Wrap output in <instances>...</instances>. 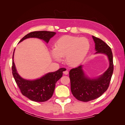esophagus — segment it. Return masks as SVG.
Masks as SVG:
<instances>
[{"label":"esophagus","instance_id":"esophagus-1","mask_svg":"<svg viewBox=\"0 0 125 125\" xmlns=\"http://www.w3.org/2000/svg\"><path fill=\"white\" fill-rule=\"evenodd\" d=\"M63 73L64 74H66V75L68 74V73H69L68 71L67 70H65V71H64L63 72Z\"/></svg>","mask_w":125,"mask_h":125}]
</instances>
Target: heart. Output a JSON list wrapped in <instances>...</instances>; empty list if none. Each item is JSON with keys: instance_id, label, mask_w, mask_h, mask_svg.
Returning a JSON list of instances; mask_svg holds the SVG:
<instances>
[{"instance_id": "1", "label": "heart", "mask_w": 125, "mask_h": 125, "mask_svg": "<svg viewBox=\"0 0 125 125\" xmlns=\"http://www.w3.org/2000/svg\"><path fill=\"white\" fill-rule=\"evenodd\" d=\"M90 48V42L85 37L65 35L57 41L51 55L56 61H60L61 57H65L68 65L76 66L84 60Z\"/></svg>"}]
</instances>
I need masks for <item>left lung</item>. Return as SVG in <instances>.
I'll return each instance as SVG.
<instances>
[{"label":"left lung","mask_w":125,"mask_h":125,"mask_svg":"<svg viewBox=\"0 0 125 125\" xmlns=\"http://www.w3.org/2000/svg\"><path fill=\"white\" fill-rule=\"evenodd\" d=\"M95 43V54H104L107 57L109 67L103 73L90 78L80 65L69 71L71 91L78 100L88 102L101 96L109 86L114 70L113 54L111 48L102 40L92 36Z\"/></svg>","instance_id":"obj_1"}]
</instances>
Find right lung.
Returning a JSON list of instances; mask_svg holds the SVG:
<instances>
[{"instance_id": "obj_1", "label": "right lung", "mask_w": 125, "mask_h": 125, "mask_svg": "<svg viewBox=\"0 0 125 125\" xmlns=\"http://www.w3.org/2000/svg\"><path fill=\"white\" fill-rule=\"evenodd\" d=\"M56 34V32L46 31L32 32L24 36L19 43L29 38L41 39L48 43ZM14 50L12 56V74L22 94L33 101L42 102L48 100L54 93L56 83L62 76L64 69L60 68L53 73H48L34 80L24 79L18 73L15 66L13 59Z\"/></svg>"}]
</instances>
